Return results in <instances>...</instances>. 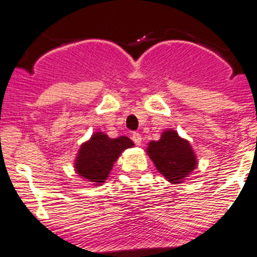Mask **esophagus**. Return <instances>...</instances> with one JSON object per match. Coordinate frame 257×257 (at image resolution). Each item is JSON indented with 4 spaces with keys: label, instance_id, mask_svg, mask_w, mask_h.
<instances>
[{
    "label": "esophagus",
    "instance_id": "1",
    "mask_svg": "<svg viewBox=\"0 0 257 257\" xmlns=\"http://www.w3.org/2000/svg\"><path fill=\"white\" fill-rule=\"evenodd\" d=\"M132 140H133V142L137 146H141V143H142V136L140 133H133L132 134Z\"/></svg>",
    "mask_w": 257,
    "mask_h": 257
}]
</instances>
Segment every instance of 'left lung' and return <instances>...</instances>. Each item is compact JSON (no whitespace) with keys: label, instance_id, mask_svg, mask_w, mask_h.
<instances>
[{"label":"left lung","instance_id":"left-lung-1","mask_svg":"<svg viewBox=\"0 0 257 257\" xmlns=\"http://www.w3.org/2000/svg\"><path fill=\"white\" fill-rule=\"evenodd\" d=\"M146 152L158 172L171 184L184 183L198 166L190 142L174 129L162 132L160 140L148 143Z\"/></svg>","mask_w":257,"mask_h":257}]
</instances>
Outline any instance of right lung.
Here are the masks:
<instances>
[{
    "instance_id": "1",
    "label": "right lung",
    "mask_w": 257,
    "mask_h": 257,
    "mask_svg": "<svg viewBox=\"0 0 257 257\" xmlns=\"http://www.w3.org/2000/svg\"><path fill=\"white\" fill-rule=\"evenodd\" d=\"M133 146L128 137L109 138L104 132H96L80 146L74 160V171L91 185H102L119 156Z\"/></svg>"
}]
</instances>
